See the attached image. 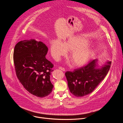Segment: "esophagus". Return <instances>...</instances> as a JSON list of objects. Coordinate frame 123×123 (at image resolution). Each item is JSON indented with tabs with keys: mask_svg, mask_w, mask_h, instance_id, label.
<instances>
[{
	"mask_svg": "<svg viewBox=\"0 0 123 123\" xmlns=\"http://www.w3.org/2000/svg\"><path fill=\"white\" fill-rule=\"evenodd\" d=\"M59 68V69H60L61 70H62V71H63V72H65V71H66L65 68H63V67H60Z\"/></svg>",
	"mask_w": 123,
	"mask_h": 123,
	"instance_id": "esophagus-1",
	"label": "esophagus"
}]
</instances>
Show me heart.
<instances>
[{
    "instance_id": "heart-1",
    "label": "heart",
    "mask_w": 123,
    "mask_h": 123,
    "mask_svg": "<svg viewBox=\"0 0 123 123\" xmlns=\"http://www.w3.org/2000/svg\"><path fill=\"white\" fill-rule=\"evenodd\" d=\"M86 39L82 38H71L64 43L59 39H54L50 42L49 51L55 60L58 61L67 54V50H71L69 57L75 66L85 64L92 56L93 51L89 46Z\"/></svg>"
}]
</instances>
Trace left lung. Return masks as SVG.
Returning <instances> with one entry per match:
<instances>
[{
  "label": "left lung",
  "mask_w": 123,
  "mask_h": 123,
  "mask_svg": "<svg viewBox=\"0 0 123 123\" xmlns=\"http://www.w3.org/2000/svg\"><path fill=\"white\" fill-rule=\"evenodd\" d=\"M97 60L90 61L87 65L68 71L65 75L71 92L76 97H81L92 92L108 73L111 61H108L100 68H97Z\"/></svg>",
  "instance_id": "1"
}]
</instances>
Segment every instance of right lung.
<instances>
[{"instance_id":"right-lung-1","label":"right lung","mask_w":123,"mask_h":123,"mask_svg":"<svg viewBox=\"0 0 123 123\" xmlns=\"http://www.w3.org/2000/svg\"><path fill=\"white\" fill-rule=\"evenodd\" d=\"M48 47L34 39L17 43L13 51V62L17 77L31 94L43 98L49 95L54 86L50 80L54 67L45 56Z\"/></svg>"}]
</instances>
